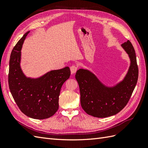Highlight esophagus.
<instances>
[{"instance_id": "34e87169", "label": "esophagus", "mask_w": 148, "mask_h": 148, "mask_svg": "<svg viewBox=\"0 0 148 148\" xmlns=\"http://www.w3.org/2000/svg\"><path fill=\"white\" fill-rule=\"evenodd\" d=\"M78 70V67L75 65H72L70 66V71H71V74H73L75 73L76 71H77Z\"/></svg>"}]
</instances>
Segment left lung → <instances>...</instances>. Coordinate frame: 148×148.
<instances>
[{
  "mask_svg": "<svg viewBox=\"0 0 148 148\" xmlns=\"http://www.w3.org/2000/svg\"><path fill=\"white\" fill-rule=\"evenodd\" d=\"M122 46L129 55L131 65L124 79L115 86H104L87 70L79 69L76 73L82 107L93 117L105 118L119 113L127 104L136 86L138 67L135 51L130 41L123 43Z\"/></svg>",
  "mask_w": 148,
  "mask_h": 148,
  "instance_id": "left-lung-1",
  "label": "left lung"
}]
</instances>
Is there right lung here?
<instances>
[{
  "label": "right lung",
  "mask_w": 148,
  "mask_h": 148,
  "mask_svg": "<svg viewBox=\"0 0 148 148\" xmlns=\"http://www.w3.org/2000/svg\"><path fill=\"white\" fill-rule=\"evenodd\" d=\"M27 32L11 52L8 86L16 105L25 115L42 120L52 117L59 109L60 89L70 76L69 66L52 70L38 79L26 78L20 66L21 49Z\"/></svg>",
  "instance_id": "right-lung-1"
}]
</instances>
